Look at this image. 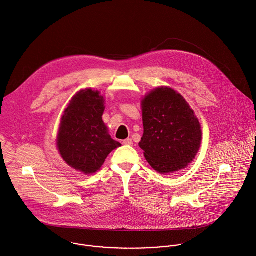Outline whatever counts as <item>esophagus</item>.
<instances>
[{
  "label": "esophagus",
  "mask_w": 256,
  "mask_h": 256,
  "mask_svg": "<svg viewBox=\"0 0 256 256\" xmlns=\"http://www.w3.org/2000/svg\"><path fill=\"white\" fill-rule=\"evenodd\" d=\"M124 145H132L134 143H132V138H126V140H124V142H122Z\"/></svg>",
  "instance_id": "obj_1"
}]
</instances>
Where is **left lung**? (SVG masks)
<instances>
[{
  "label": "left lung",
  "instance_id": "8db88e82",
  "mask_svg": "<svg viewBox=\"0 0 256 256\" xmlns=\"http://www.w3.org/2000/svg\"><path fill=\"white\" fill-rule=\"evenodd\" d=\"M144 132L140 146L154 170L172 172L196 157L201 143L198 118L174 89L159 87L142 100Z\"/></svg>",
  "mask_w": 256,
  "mask_h": 256
}]
</instances>
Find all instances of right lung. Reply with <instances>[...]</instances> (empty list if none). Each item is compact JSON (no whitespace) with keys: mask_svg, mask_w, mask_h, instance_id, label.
Returning a JSON list of instances; mask_svg holds the SVG:
<instances>
[{"mask_svg":"<svg viewBox=\"0 0 256 256\" xmlns=\"http://www.w3.org/2000/svg\"><path fill=\"white\" fill-rule=\"evenodd\" d=\"M104 97L86 89L74 96L62 118L58 148L62 159L76 170L95 172L120 143L111 138L102 120Z\"/></svg>","mask_w":256,"mask_h":256,"instance_id":"right-lung-1","label":"right lung"}]
</instances>
